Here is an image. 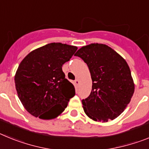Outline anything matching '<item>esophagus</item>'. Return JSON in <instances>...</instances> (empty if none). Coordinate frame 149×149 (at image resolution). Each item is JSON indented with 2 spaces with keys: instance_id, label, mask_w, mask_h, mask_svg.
<instances>
[{
  "instance_id": "1",
  "label": "esophagus",
  "mask_w": 149,
  "mask_h": 149,
  "mask_svg": "<svg viewBox=\"0 0 149 149\" xmlns=\"http://www.w3.org/2000/svg\"><path fill=\"white\" fill-rule=\"evenodd\" d=\"M74 84H75V85L77 86H78L79 84H80V81H79L78 79H76L75 81H74Z\"/></svg>"
}]
</instances>
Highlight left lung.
Segmentation results:
<instances>
[{"mask_svg":"<svg viewBox=\"0 0 149 149\" xmlns=\"http://www.w3.org/2000/svg\"><path fill=\"white\" fill-rule=\"evenodd\" d=\"M74 56L86 63L93 80L90 95L82 100L85 113L98 122L116 119L130 103L134 92L127 63L111 48L98 43L84 46Z\"/></svg>","mask_w":149,"mask_h":149,"instance_id":"left-lung-1","label":"left lung"}]
</instances>
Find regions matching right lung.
<instances>
[{
	"instance_id": "add662e5",
	"label": "right lung",
	"mask_w": 149,
	"mask_h": 149,
	"mask_svg": "<svg viewBox=\"0 0 149 149\" xmlns=\"http://www.w3.org/2000/svg\"><path fill=\"white\" fill-rule=\"evenodd\" d=\"M77 48L53 42L30 52L21 62L15 76L18 98L35 117L51 119L60 115L75 95L62 66Z\"/></svg>"
}]
</instances>
